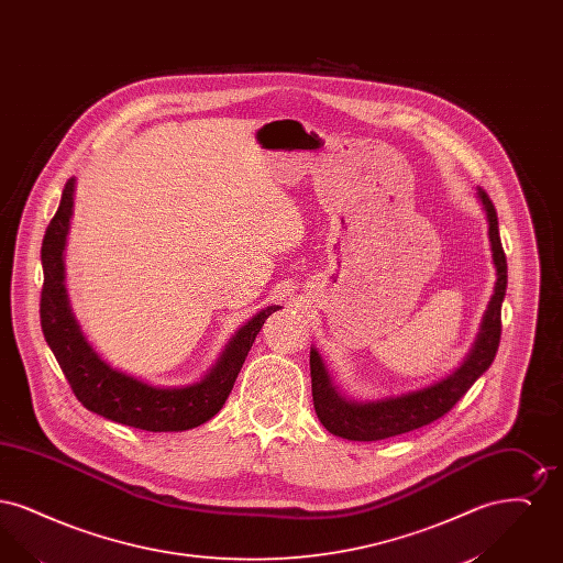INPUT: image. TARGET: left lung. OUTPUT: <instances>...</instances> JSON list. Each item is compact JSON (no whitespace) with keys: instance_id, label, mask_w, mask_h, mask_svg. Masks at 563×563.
Masks as SVG:
<instances>
[{"instance_id":"1","label":"left lung","mask_w":563,"mask_h":563,"mask_svg":"<svg viewBox=\"0 0 563 563\" xmlns=\"http://www.w3.org/2000/svg\"><path fill=\"white\" fill-rule=\"evenodd\" d=\"M477 198L487 219L496 283L468 354L454 372L434 379L429 386L405 390L399 395H386L379 399H352L342 395V390L335 386L319 350L310 349L314 409L322 427L331 434L349 441H379L409 430L422 429L445 416L494 363L503 329L500 310L507 295V257L500 242L496 209L482 188H477Z\"/></svg>"}]
</instances>
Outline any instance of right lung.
<instances>
[{"instance_id": "right-lung-1", "label": "right lung", "mask_w": 563, "mask_h": 563, "mask_svg": "<svg viewBox=\"0 0 563 563\" xmlns=\"http://www.w3.org/2000/svg\"><path fill=\"white\" fill-rule=\"evenodd\" d=\"M74 191L76 179H69L42 242L44 287L40 301L44 338L74 395L88 411L133 429L181 432L209 422L230 397L260 329L280 306H268L241 324L217 363L198 382L156 386L111 367L86 340L65 287V246L74 214Z\"/></svg>"}]
</instances>
